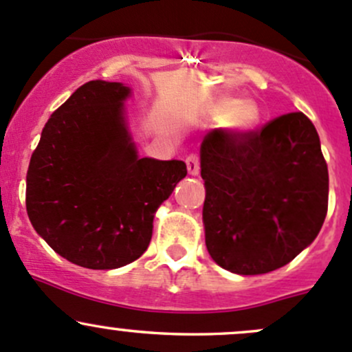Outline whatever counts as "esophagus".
Here are the masks:
<instances>
[{
    "instance_id": "obj_1",
    "label": "esophagus",
    "mask_w": 352,
    "mask_h": 352,
    "mask_svg": "<svg viewBox=\"0 0 352 352\" xmlns=\"http://www.w3.org/2000/svg\"><path fill=\"white\" fill-rule=\"evenodd\" d=\"M186 165L187 170H189L190 175H197L199 170H201V160H199V155L192 153L186 158Z\"/></svg>"
}]
</instances>
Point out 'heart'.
<instances>
[{
  "instance_id": "b5f03b06",
  "label": "heart",
  "mask_w": 352,
  "mask_h": 352,
  "mask_svg": "<svg viewBox=\"0 0 352 352\" xmlns=\"http://www.w3.org/2000/svg\"><path fill=\"white\" fill-rule=\"evenodd\" d=\"M211 116L214 119H226V126L235 133H247L254 129L261 120V110L252 100H235L223 97L211 105Z\"/></svg>"
}]
</instances>
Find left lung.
I'll use <instances>...</instances> for the list:
<instances>
[{
    "label": "left lung",
    "instance_id": "obj_1",
    "mask_svg": "<svg viewBox=\"0 0 352 352\" xmlns=\"http://www.w3.org/2000/svg\"><path fill=\"white\" fill-rule=\"evenodd\" d=\"M206 247L235 274H265L315 240L329 208V170L303 112L261 129H212L201 144Z\"/></svg>",
    "mask_w": 352,
    "mask_h": 352
}]
</instances>
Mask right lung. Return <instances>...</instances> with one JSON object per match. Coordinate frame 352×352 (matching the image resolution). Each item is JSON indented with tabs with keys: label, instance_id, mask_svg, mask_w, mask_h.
<instances>
[{
	"label": "right lung",
	"instance_id": "add662e5",
	"mask_svg": "<svg viewBox=\"0 0 352 352\" xmlns=\"http://www.w3.org/2000/svg\"><path fill=\"white\" fill-rule=\"evenodd\" d=\"M122 83L81 85L42 129L27 170V214L61 257L117 269L144 254L158 206L187 175L180 160L140 158L131 143Z\"/></svg>",
	"mask_w": 352,
	"mask_h": 352
}]
</instances>
